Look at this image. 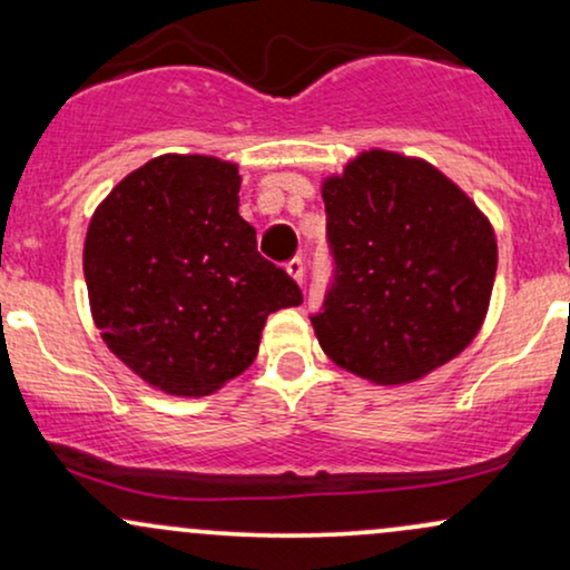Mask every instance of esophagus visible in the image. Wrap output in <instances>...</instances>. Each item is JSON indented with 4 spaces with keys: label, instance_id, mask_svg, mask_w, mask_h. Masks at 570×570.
<instances>
[{
    "label": "esophagus",
    "instance_id": "esophagus-1",
    "mask_svg": "<svg viewBox=\"0 0 570 570\" xmlns=\"http://www.w3.org/2000/svg\"><path fill=\"white\" fill-rule=\"evenodd\" d=\"M286 273H289V276L297 281V284H303V278H305V263L299 257H294V259H289V263H286Z\"/></svg>",
    "mask_w": 570,
    "mask_h": 570
}]
</instances>
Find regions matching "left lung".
Here are the masks:
<instances>
[{"mask_svg": "<svg viewBox=\"0 0 570 570\" xmlns=\"http://www.w3.org/2000/svg\"><path fill=\"white\" fill-rule=\"evenodd\" d=\"M335 286L311 318L337 367L402 385L482 330L499 244L476 203L423 158L364 149L322 181Z\"/></svg>", "mask_w": 570, "mask_h": 570, "instance_id": "8db88e82", "label": "left lung"}]
</instances>
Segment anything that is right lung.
I'll use <instances>...</instances> for the list:
<instances>
[{
  "label": "right lung",
  "instance_id": "obj_1",
  "mask_svg": "<svg viewBox=\"0 0 570 570\" xmlns=\"http://www.w3.org/2000/svg\"><path fill=\"white\" fill-rule=\"evenodd\" d=\"M238 189L235 163L171 153L117 181L90 217V316L107 348L163 394L219 391L254 362L267 316L303 303L259 257Z\"/></svg>",
  "mask_w": 570,
  "mask_h": 570
}]
</instances>
